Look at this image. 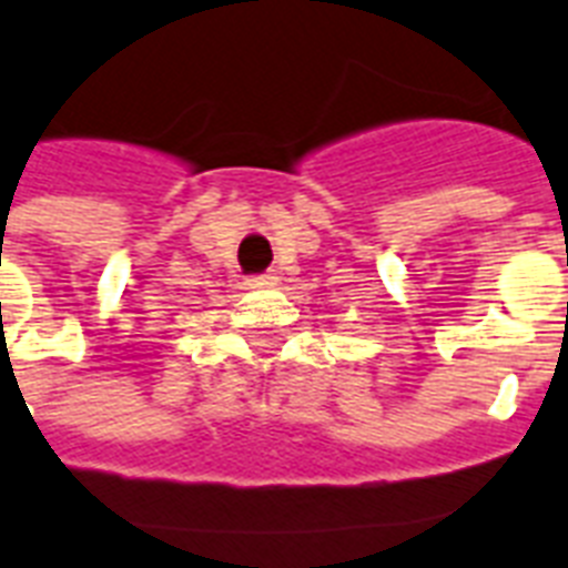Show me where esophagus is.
<instances>
[{"mask_svg":"<svg viewBox=\"0 0 568 568\" xmlns=\"http://www.w3.org/2000/svg\"><path fill=\"white\" fill-rule=\"evenodd\" d=\"M266 284H275V275H272V272H263V275L246 278V287H266Z\"/></svg>","mask_w":568,"mask_h":568,"instance_id":"esophagus-1","label":"esophagus"}]
</instances>
